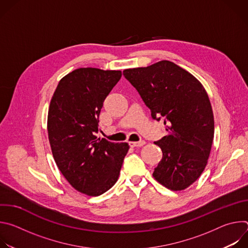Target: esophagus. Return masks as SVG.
<instances>
[{"label":"esophagus","instance_id":"34e87169","mask_svg":"<svg viewBox=\"0 0 248 248\" xmlns=\"http://www.w3.org/2000/svg\"><path fill=\"white\" fill-rule=\"evenodd\" d=\"M129 145L131 146V147H141V146H143V145H145V141L144 140H140V141H133V142H129Z\"/></svg>","mask_w":248,"mask_h":248}]
</instances>
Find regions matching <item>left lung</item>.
<instances>
[{
    "label": "left lung",
    "instance_id": "1",
    "mask_svg": "<svg viewBox=\"0 0 248 248\" xmlns=\"http://www.w3.org/2000/svg\"><path fill=\"white\" fill-rule=\"evenodd\" d=\"M151 110L164 118L167 135L154 142L163 152L154 179L172 191L190 186L203 172L214 139V115L201 82L170 61L124 70Z\"/></svg>",
    "mask_w": 248,
    "mask_h": 248
}]
</instances>
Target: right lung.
<instances>
[{"instance_id":"obj_1","label":"right lung","mask_w":248,"mask_h":248,"mask_svg":"<svg viewBox=\"0 0 248 248\" xmlns=\"http://www.w3.org/2000/svg\"><path fill=\"white\" fill-rule=\"evenodd\" d=\"M121 70L80 67L64 76L51 99L47 129L54 160L76 190L98 196L118 181L129 146L97 138L103 103Z\"/></svg>"}]
</instances>
